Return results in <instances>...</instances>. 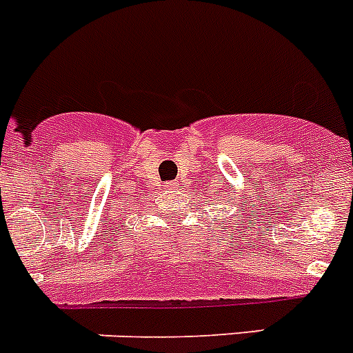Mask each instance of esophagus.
I'll use <instances>...</instances> for the list:
<instances>
[{
  "instance_id": "34e87169",
  "label": "esophagus",
  "mask_w": 353,
  "mask_h": 353,
  "mask_svg": "<svg viewBox=\"0 0 353 353\" xmlns=\"http://www.w3.org/2000/svg\"><path fill=\"white\" fill-rule=\"evenodd\" d=\"M173 183H166V189H173Z\"/></svg>"
}]
</instances>
